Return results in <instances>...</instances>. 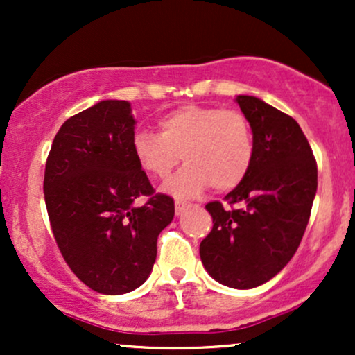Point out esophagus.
<instances>
[{
  "mask_svg": "<svg viewBox=\"0 0 355 355\" xmlns=\"http://www.w3.org/2000/svg\"><path fill=\"white\" fill-rule=\"evenodd\" d=\"M189 207V203L182 202V200H177L175 202V211H177V215H182V211Z\"/></svg>",
  "mask_w": 355,
  "mask_h": 355,
  "instance_id": "1",
  "label": "esophagus"
}]
</instances>
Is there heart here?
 <instances>
[{"instance_id":"b5f03b06","label":"heart","mask_w":355,"mask_h":355,"mask_svg":"<svg viewBox=\"0 0 355 355\" xmlns=\"http://www.w3.org/2000/svg\"><path fill=\"white\" fill-rule=\"evenodd\" d=\"M158 130H137L132 150L138 165L158 178L168 177L180 158L187 162L165 185L177 197H195L210 185L235 189L254 162V132L237 110L185 105L162 116Z\"/></svg>"}]
</instances>
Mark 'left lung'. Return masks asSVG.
Listing matches in <instances>:
<instances>
[{
  "label": "left lung",
  "mask_w": 355,
  "mask_h": 355,
  "mask_svg": "<svg viewBox=\"0 0 355 355\" xmlns=\"http://www.w3.org/2000/svg\"><path fill=\"white\" fill-rule=\"evenodd\" d=\"M235 101L254 132V162L225 195L230 207L205 205L214 229L202 240L200 259L222 285L254 288L279 274L299 248L317 191V164L294 118L255 96Z\"/></svg>",
  "instance_id": "left-lung-1"
}]
</instances>
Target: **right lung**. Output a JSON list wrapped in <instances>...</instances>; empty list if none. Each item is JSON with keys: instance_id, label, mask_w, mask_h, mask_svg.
<instances>
[{"instance_id": "right-lung-1", "label": "right lung", "mask_w": 355, "mask_h": 355, "mask_svg": "<svg viewBox=\"0 0 355 355\" xmlns=\"http://www.w3.org/2000/svg\"><path fill=\"white\" fill-rule=\"evenodd\" d=\"M132 105L103 100L68 118L44 168V202L64 262L105 295L135 291L157 259V239L173 220V198L155 193L135 160ZM147 202L137 207V198Z\"/></svg>"}]
</instances>
